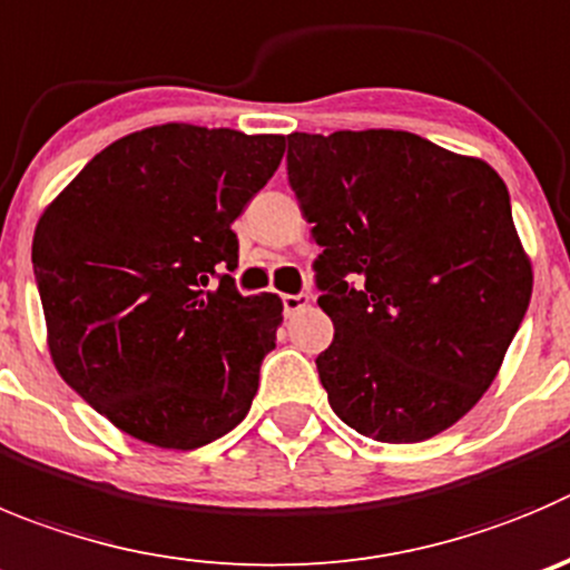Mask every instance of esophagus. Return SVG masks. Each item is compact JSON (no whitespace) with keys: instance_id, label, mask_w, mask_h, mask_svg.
Segmentation results:
<instances>
[{"instance_id":"obj_1","label":"esophagus","mask_w":570,"mask_h":570,"mask_svg":"<svg viewBox=\"0 0 570 570\" xmlns=\"http://www.w3.org/2000/svg\"><path fill=\"white\" fill-rule=\"evenodd\" d=\"M307 305H311V294H282V311L288 313V316Z\"/></svg>"}]
</instances>
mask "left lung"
<instances>
[{"mask_svg":"<svg viewBox=\"0 0 570 570\" xmlns=\"http://www.w3.org/2000/svg\"><path fill=\"white\" fill-rule=\"evenodd\" d=\"M288 181L333 344L316 357L335 414L377 442H422L495 381L532 299L507 184L409 131L291 134Z\"/></svg>","mask_w":570,"mask_h":570,"instance_id":"obj_1","label":"left lung"}]
</instances>
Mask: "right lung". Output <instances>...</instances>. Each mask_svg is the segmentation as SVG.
I'll list each match as a JSON object with an SVG mask.
<instances>
[{
  "label": "right lung",
  "instance_id": "right-lung-1",
  "mask_svg": "<svg viewBox=\"0 0 570 570\" xmlns=\"http://www.w3.org/2000/svg\"><path fill=\"white\" fill-rule=\"evenodd\" d=\"M282 154L276 134L145 128L100 150L38 220L56 370L128 436L195 451L252 409L282 302L235 288L232 224Z\"/></svg>",
  "mask_w": 570,
  "mask_h": 570
}]
</instances>
